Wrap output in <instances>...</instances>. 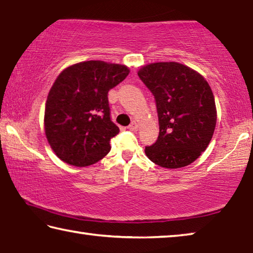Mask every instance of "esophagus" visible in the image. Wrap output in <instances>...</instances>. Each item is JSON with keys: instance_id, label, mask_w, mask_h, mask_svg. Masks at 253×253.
Wrapping results in <instances>:
<instances>
[{"instance_id": "1", "label": "esophagus", "mask_w": 253, "mask_h": 253, "mask_svg": "<svg viewBox=\"0 0 253 253\" xmlns=\"http://www.w3.org/2000/svg\"><path fill=\"white\" fill-rule=\"evenodd\" d=\"M128 128H129V130L131 131H136L137 129H138V125H137L136 122H132L129 126H128Z\"/></svg>"}]
</instances>
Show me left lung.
I'll return each mask as SVG.
<instances>
[{"label":"left lung","instance_id":"1","mask_svg":"<svg viewBox=\"0 0 253 253\" xmlns=\"http://www.w3.org/2000/svg\"><path fill=\"white\" fill-rule=\"evenodd\" d=\"M138 77L151 90L160 125L146 156L165 169L190 165L207 149L216 125L215 101L202 76L177 62L143 67Z\"/></svg>","mask_w":253,"mask_h":253}]
</instances>
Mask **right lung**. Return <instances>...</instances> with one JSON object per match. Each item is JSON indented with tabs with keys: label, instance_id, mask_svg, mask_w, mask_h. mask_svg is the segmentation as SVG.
I'll list each match as a JSON object with an SVG mask.
<instances>
[{
	"label": "right lung",
	"instance_id": "add662e5",
	"mask_svg": "<svg viewBox=\"0 0 253 253\" xmlns=\"http://www.w3.org/2000/svg\"><path fill=\"white\" fill-rule=\"evenodd\" d=\"M128 74L122 65L84 61L58 76L46 99L44 129L60 160L83 168L109 153L119 128L111 122L108 91Z\"/></svg>",
	"mask_w": 253,
	"mask_h": 253
}]
</instances>
